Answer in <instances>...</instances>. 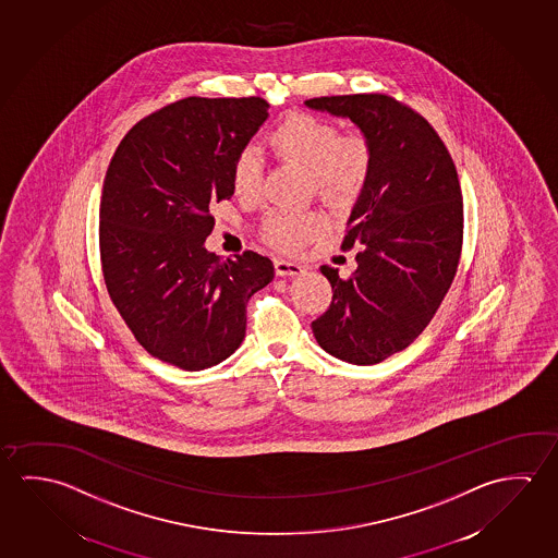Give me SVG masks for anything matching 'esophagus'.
Wrapping results in <instances>:
<instances>
[{"label": "esophagus", "instance_id": "1", "mask_svg": "<svg viewBox=\"0 0 558 558\" xmlns=\"http://www.w3.org/2000/svg\"><path fill=\"white\" fill-rule=\"evenodd\" d=\"M275 268L278 276H298L305 270V266L300 265V263L283 260V258H276Z\"/></svg>", "mask_w": 558, "mask_h": 558}]
</instances>
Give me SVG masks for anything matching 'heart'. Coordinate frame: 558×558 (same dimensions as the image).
Listing matches in <instances>:
<instances>
[{"label":"heart","instance_id":"1","mask_svg":"<svg viewBox=\"0 0 558 558\" xmlns=\"http://www.w3.org/2000/svg\"><path fill=\"white\" fill-rule=\"evenodd\" d=\"M266 147L278 161L298 165L310 174L313 192L330 206H347L366 191L374 171V144L362 130L340 132L337 124L313 112L293 110L278 120L266 134ZM263 157L243 149L231 163V189L241 198L258 192ZM325 221L311 211H270L265 238L283 251H298L317 238Z\"/></svg>","mask_w":558,"mask_h":558}]
</instances>
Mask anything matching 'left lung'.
I'll use <instances>...</instances> for the list:
<instances>
[{"label":"left lung","mask_w":558,"mask_h":558,"mask_svg":"<svg viewBox=\"0 0 558 558\" xmlns=\"http://www.w3.org/2000/svg\"><path fill=\"white\" fill-rule=\"evenodd\" d=\"M307 107L347 117L374 144V171L342 239L357 268L340 278L320 266L332 302L311 323L319 347L372 366L414 342L456 278L463 247V196L438 132L385 93L315 97Z\"/></svg>","instance_id":"1"}]
</instances>
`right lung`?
<instances>
[{"label": "right lung", "instance_id": "add662e5", "mask_svg": "<svg viewBox=\"0 0 558 558\" xmlns=\"http://www.w3.org/2000/svg\"><path fill=\"white\" fill-rule=\"evenodd\" d=\"M268 117L260 97H186L122 137L102 183L107 292L151 356L216 366L245 338L247 303L275 278L268 256L208 253L210 204L231 198V163Z\"/></svg>", "mask_w": 558, "mask_h": 558}]
</instances>
